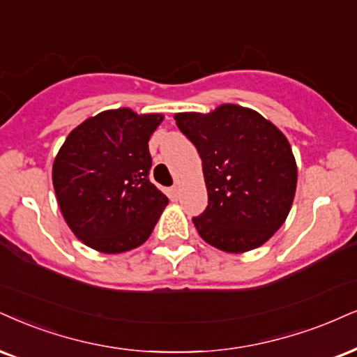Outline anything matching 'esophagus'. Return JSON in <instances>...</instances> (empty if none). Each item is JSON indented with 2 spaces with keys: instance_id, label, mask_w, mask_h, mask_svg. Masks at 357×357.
I'll use <instances>...</instances> for the list:
<instances>
[{
  "instance_id": "1",
  "label": "esophagus",
  "mask_w": 357,
  "mask_h": 357,
  "mask_svg": "<svg viewBox=\"0 0 357 357\" xmlns=\"http://www.w3.org/2000/svg\"><path fill=\"white\" fill-rule=\"evenodd\" d=\"M178 195H180V188H178V185H174V187L169 188V197H170L172 200H177Z\"/></svg>"
}]
</instances>
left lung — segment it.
<instances>
[{
    "label": "left lung",
    "mask_w": 357,
    "mask_h": 357,
    "mask_svg": "<svg viewBox=\"0 0 357 357\" xmlns=\"http://www.w3.org/2000/svg\"><path fill=\"white\" fill-rule=\"evenodd\" d=\"M174 119L202 158L208 206L193 218L199 235L227 253L265 245L284 223L296 193L298 167L286 135L238 104Z\"/></svg>",
    "instance_id": "8db88e82"
}]
</instances>
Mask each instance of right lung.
<instances>
[{
  "mask_svg": "<svg viewBox=\"0 0 357 357\" xmlns=\"http://www.w3.org/2000/svg\"><path fill=\"white\" fill-rule=\"evenodd\" d=\"M164 114L109 109L71 130L52 164L61 213L96 252H130L147 241L169 204L149 180V139Z\"/></svg>",
  "mask_w": 357,
  "mask_h": 357,
  "instance_id": "obj_1",
  "label": "right lung"
}]
</instances>
